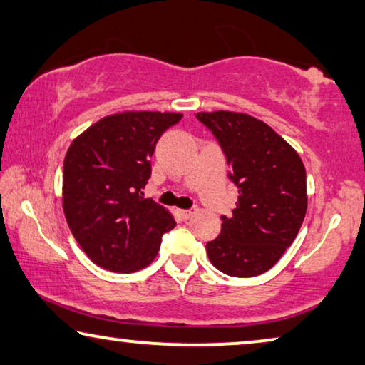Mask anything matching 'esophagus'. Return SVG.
Here are the masks:
<instances>
[{"label": "esophagus", "instance_id": "obj_1", "mask_svg": "<svg viewBox=\"0 0 365 365\" xmlns=\"http://www.w3.org/2000/svg\"><path fill=\"white\" fill-rule=\"evenodd\" d=\"M195 213V210H178V215H180L183 220H188V217H192Z\"/></svg>", "mask_w": 365, "mask_h": 365}]
</instances>
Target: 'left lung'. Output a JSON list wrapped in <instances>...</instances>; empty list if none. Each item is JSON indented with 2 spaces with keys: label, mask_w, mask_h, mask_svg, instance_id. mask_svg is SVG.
<instances>
[{
  "label": "left lung",
  "mask_w": 365,
  "mask_h": 365,
  "mask_svg": "<svg viewBox=\"0 0 365 365\" xmlns=\"http://www.w3.org/2000/svg\"><path fill=\"white\" fill-rule=\"evenodd\" d=\"M220 143L239 188L232 216L206 244L211 264L231 277H255L279 262L307 215V172L297 150L244 113H197Z\"/></svg>",
  "instance_id": "left-lung-1"
}]
</instances>
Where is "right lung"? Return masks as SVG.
I'll use <instances>...</instances> for the list:
<instances>
[{
    "mask_svg": "<svg viewBox=\"0 0 365 365\" xmlns=\"http://www.w3.org/2000/svg\"><path fill=\"white\" fill-rule=\"evenodd\" d=\"M180 113L124 111L106 116L70 144L63 160L65 220L100 267L130 274L155 259L175 220L144 198L157 140Z\"/></svg>",
    "mask_w": 365,
    "mask_h": 365,
    "instance_id": "obj_1",
    "label": "right lung"
}]
</instances>
